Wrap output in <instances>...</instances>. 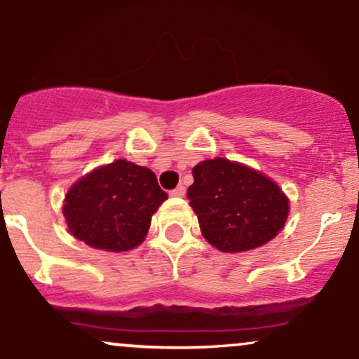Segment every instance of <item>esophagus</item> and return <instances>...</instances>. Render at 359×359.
I'll list each match as a JSON object with an SVG mask.
<instances>
[{
    "label": "esophagus",
    "instance_id": "34e87169",
    "mask_svg": "<svg viewBox=\"0 0 359 359\" xmlns=\"http://www.w3.org/2000/svg\"><path fill=\"white\" fill-rule=\"evenodd\" d=\"M185 196V187L184 185H179L174 191H170V197H184Z\"/></svg>",
    "mask_w": 359,
    "mask_h": 359
}]
</instances>
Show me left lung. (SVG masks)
<instances>
[{"mask_svg":"<svg viewBox=\"0 0 359 359\" xmlns=\"http://www.w3.org/2000/svg\"><path fill=\"white\" fill-rule=\"evenodd\" d=\"M192 175L189 204L205 241L222 253L259 248L285 226L288 197L262 172L216 156L197 163Z\"/></svg>","mask_w":359,"mask_h":359,"instance_id":"left-lung-1","label":"left lung"}]
</instances>
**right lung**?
Segmentation results:
<instances>
[{"label": "right lung", "instance_id": "right-lung-1", "mask_svg": "<svg viewBox=\"0 0 359 359\" xmlns=\"http://www.w3.org/2000/svg\"><path fill=\"white\" fill-rule=\"evenodd\" d=\"M165 199L150 168L118 158L74 182L62 212L76 240L119 253L145 241L151 216Z\"/></svg>", "mask_w": 359, "mask_h": 359}]
</instances>
